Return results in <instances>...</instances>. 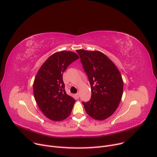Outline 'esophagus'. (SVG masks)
<instances>
[{"label":"esophagus","instance_id":"34e87169","mask_svg":"<svg viewBox=\"0 0 157 157\" xmlns=\"http://www.w3.org/2000/svg\"><path fill=\"white\" fill-rule=\"evenodd\" d=\"M76 96L77 98H79V92L76 94Z\"/></svg>","mask_w":157,"mask_h":157}]
</instances>
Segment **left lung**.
Here are the masks:
<instances>
[{
	"mask_svg": "<svg viewBox=\"0 0 157 157\" xmlns=\"http://www.w3.org/2000/svg\"><path fill=\"white\" fill-rule=\"evenodd\" d=\"M91 86V99L83 102L88 115L104 120L114 113L123 92V81L117 67L100 51L76 50Z\"/></svg>",
	"mask_w": 157,
	"mask_h": 157,
	"instance_id": "obj_1",
	"label": "left lung"
}]
</instances>
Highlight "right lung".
<instances>
[{
	"label": "right lung",
	"instance_id": "add662e5",
	"mask_svg": "<svg viewBox=\"0 0 157 157\" xmlns=\"http://www.w3.org/2000/svg\"><path fill=\"white\" fill-rule=\"evenodd\" d=\"M79 58L71 51L54 53L41 66L33 83V93L40 110L52 121H59L69 116L75 99L65 90L63 74Z\"/></svg>",
	"mask_w": 157,
	"mask_h": 157
}]
</instances>
